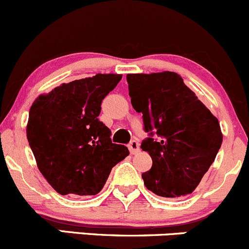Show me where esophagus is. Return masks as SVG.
I'll list each match as a JSON object with an SVG mask.
<instances>
[{
  "instance_id": "1",
  "label": "esophagus",
  "mask_w": 249,
  "mask_h": 249,
  "mask_svg": "<svg viewBox=\"0 0 249 249\" xmlns=\"http://www.w3.org/2000/svg\"><path fill=\"white\" fill-rule=\"evenodd\" d=\"M129 149L131 152V154H136V153L140 152V143L136 140H132L129 143Z\"/></svg>"
}]
</instances>
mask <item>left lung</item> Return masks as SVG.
I'll return each mask as SVG.
<instances>
[{
	"mask_svg": "<svg viewBox=\"0 0 249 249\" xmlns=\"http://www.w3.org/2000/svg\"><path fill=\"white\" fill-rule=\"evenodd\" d=\"M126 80L149 135L141 143L153 160L142 173L144 185L162 197L192 194L222 145L219 122L175 72L127 74Z\"/></svg>",
	"mask_w": 249,
	"mask_h": 249,
	"instance_id": "8db88e82",
	"label": "left lung"
}]
</instances>
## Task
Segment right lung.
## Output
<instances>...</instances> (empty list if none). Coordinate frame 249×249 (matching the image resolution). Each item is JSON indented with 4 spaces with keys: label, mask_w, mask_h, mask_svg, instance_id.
I'll return each instance as SVG.
<instances>
[{
    "label": "right lung",
    "mask_w": 249,
    "mask_h": 249,
    "mask_svg": "<svg viewBox=\"0 0 249 249\" xmlns=\"http://www.w3.org/2000/svg\"><path fill=\"white\" fill-rule=\"evenodd\" d=\"M122 74H96L62 84L32 104L27 141L37 166L61 195L89 196L104 188L110 170L129 149L110 140L100 122L102 100Z\"/></svg>",
    "instance_id": "add662e5"
}]
</instances>
